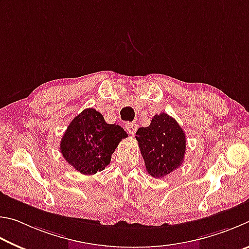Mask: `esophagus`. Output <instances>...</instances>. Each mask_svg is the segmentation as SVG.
<instances>
[{"label": "esophagus", "instance_id": "esophagus-1", "mask_svg": "<svg viewBox=\"0 0 249 249\" xmlns=\"http://www.w3.org/2000/svg\"><path fill=\"white\" fill-rule=\"evenodd\" d=\"M137 124H125V129H127V132L130 134V136H134L136 134V131H137Z\"/></svg>", "mask_w": 249, "mask_h": 249}]
</instances>
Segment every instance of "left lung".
<instances>
[{"label": "left lung", "mask_w": 249, "mask_h": 249, "mask_svg": "<svg viewBox=\"0 0 249 249\" xmlns=\"http://www.w3.org/2000/svg\"><path fill=\"white\" fill-rule=\"evenodd\" d=\"M136 139L152 177L167 176L182 164L186 153L185 132L167 113L155 115L149 127L139 128Z\"/></svg>", "instance_id": "obj_1"}]
</instances>
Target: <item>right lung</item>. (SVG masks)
Masks as SVG:
<instances>
[{
  "mask_svg": "<svg viewBox=\"0 0 249 249\" xmlns=\"http://www.w3.org/2000/svg\"><path fill=\"white\" fill-rule=\"evenodd\" d=\"M128 134L118 124H109L103 115L87 108L77 115L61 139L60 151L65 160L84 175L102 172Z\"/></svg>",
  "mask_w": 249,
  "mask_h": 249,
  "instance_id": "add662e5",
  "label": "right lung"
}]
</instances>
